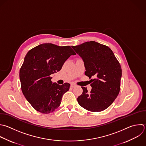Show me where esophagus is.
I'll list each match as a JSON object with an SVG mask.
<instances>
[{
  "label": "esophagus",
  "mask_w": 146,
  "mask_h": 146,
  "mask_svg": "<svg viewBox=\"0 0 146 146\" xmlns=\"http://www.w3.org/2000/svg\"><path fill=\"white\" fill-rule=\"evenodd\" d=\"M76 86V85L74 83H71V88H74Z\"/></svg>",
  "instance_id": "esophagus-1"
}]
</instances>
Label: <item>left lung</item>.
I'll return each instance as SVG.
<instances>
[{
    "instance_id": "1",
    "label": "left lung",
    "mask_w": 146,
    "mask_h": 146,
    "mask_svg": "<svg viewBox=\"0 0 146 146\" xmlns=\"http://www.w3.org/2000/svg\"><path fill=\"white\" fill-rule=\"evenodd\" d=\"M83 59L85 75L91 78L92 89L82 87V94L78 99L79 104L92 112L107 108L117 96L120 88L121 68L112 51L107 46L94 41L72 46Z\"/></svg>"
}]
</instances>
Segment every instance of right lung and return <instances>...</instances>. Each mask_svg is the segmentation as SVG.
<instances>
[{"mask_svg": "<svg viewBox=\"0 0 146 146\" xmlns=\"http://www.w3.org/2000/svg\"><path fill=\"white\" fill-rule=\"evenodd\" d=\"M75 54L69 46L52 43L40 44L27 52L19 72L21 88L26 99L37 111L49 113L60 106L70 84L52 83L50 75L59 71L66 60Z\"/></svg>", "mask_w": 146, "mask_h": 146, "instance_id": "right-lung-1", "label": "right lung"}]
</instances>
